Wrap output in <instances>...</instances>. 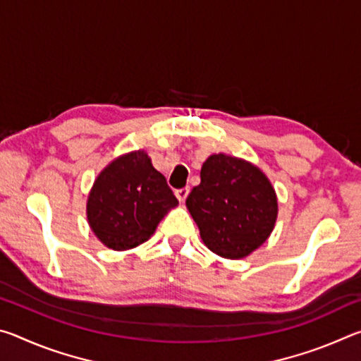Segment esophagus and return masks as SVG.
Listing matches in <instances>:
<instances>
[{"mask_svg":"<svg viewBox=\"0 0 361 361\" xmlns=\"http://www.w3.org/2000/svg\"><path fill=\"white\" fill-rule=\"evenodd\" d=\"M188 194H189V188H181V189H178V191L175 192V195H176V199L180 200V202L183 204L186 200V197H188Z\"/></svg>","mask_w":361,"mask_h":361,"instance_id":"esophagus-1","label":"esophagus"}]
</instances>
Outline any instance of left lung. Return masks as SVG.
Listing matches in <instances>:
<instances>
[{
	"label": "left lung",
	"mask_w": 361,
	"mask_h": 361,
	"mask_svg": "<svg viewBox=\"0 0 361 361\" xmlns=\"http://www.w3.org/2000/svg\"><path fill=\"white\" fill-rule=\"evenodd\" d=\"M186 207L205 247L221 258L242 259L272 234L277 194L266 173L245 159L219 152L200 170Z\"/></svg>",
	"instance_id": "left-lung-1"
}]
</instances>
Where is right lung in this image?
Masks as SVG:
<instances>
[{
	"instance_id": "obj_1",
	"label": "right lung",
	"mask_w": 361,
	"mask_h": 361,
	"mask_svg": "<svg viewBox=\"0 0 361 361\" xmlns=\"http://www.w3.org/2000/svg\"><path fill=\"white\" fill-rule=\"evenodd\" d=\"M178 205L166 176L143 149L116 157L102 170L87 197V221L103 245L124 252L142 245Z\"/></svg>"
}]
</instances>
